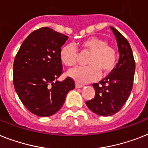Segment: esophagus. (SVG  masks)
I'll return each mask as SVG.
<instances>
[{"mask_svg": "<svg viewBox=\"0 0 148 148\" xmlns=\"http://www.w3.org/2000/svg\"><path fill=\"white\" fill-rule=\"evenodd\" d=\"M83 86H84V85L80 84H77V83L76 84H75V87H76V88H81V87H83Z\"/></svg>", "mask_w": 148, "mask_h": 148, "instance_id": "34e87169", "label": "esophagus"}]
</instances>
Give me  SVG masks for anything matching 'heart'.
<instances>
[{"label": "heart", "instance_id": "heart-1", "mask_svg": "<svg viewBox=\"0 0 148 148\" xmlns=\"http://www.w3.org/2000/svg\"><path fill=\"white\" fill-rule=\"evenodd\" d=\"M80 47L83 51H90V55L86 61L89 65L77 67L68 72V75L77 82H92L99 78L100 72L103 76H106L114 70L117 62L116 51L105 39L90 37L81 41ZM60 58L67 67L74 66L78 59L77 49L71 43L63 45L60 49Z\"/></svg>", "mask_w": 148, "mask_h": 148}]
</instances>
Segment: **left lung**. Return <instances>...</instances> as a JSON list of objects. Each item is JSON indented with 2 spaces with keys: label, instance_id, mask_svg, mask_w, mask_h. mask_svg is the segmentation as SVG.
<instances>
[{
  "label": "left lung",
  "instance_id": "1",
  "mask_svg": "<svg viewBox=\"0 0 148 148\" xmlns=\"http://www.w3.org/2000/svg\"><path fill=\"white\" fill-rule=\"evenodd\" d=\"M117 41L120 57L114 70L99 83H95L93 99L87 107L102 116H112L122 109L130 96L134 82L135 62L128 40L114 27H110Z\"/></svg>",
  "mask_w": 148,
  "mask_h": 148
}]
</instances>
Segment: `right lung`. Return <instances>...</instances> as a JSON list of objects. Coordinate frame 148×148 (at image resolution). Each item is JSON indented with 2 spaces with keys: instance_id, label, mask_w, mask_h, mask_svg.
<instances>
[{
  "instance_id": "right-lung-1",
  "label": "right lung",
  "mask_w": 148,
  "mask_h": 148,
  "mask_svg": "<svg viewBox=\"0 0 148 148\" xmlns=\"http://www.w3.org/2000/svg\"><path fill=\"white\" fill-rule=\"evenodd\" d=\"M68 37L49 27L33 31L23 41L14 62V85L25 107L36 116H50L62 107L66 95L75 87L63 73L60 49Z\"/></svg>"
}]
</instances>
